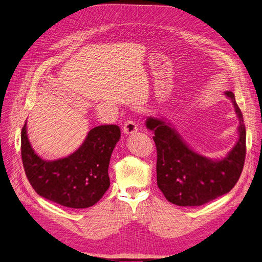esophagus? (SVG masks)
<instances>
[{
	"label": "esophagus",
	"instance_id": "1",
	"mask_svg": "<svg viewBox=\"0 0 262 262\" xmlns=\"http://www.w3.org/2000/svg\"><path fill=\"white\" fill-rule=\"evenodd\" d=\"M122 130L125 134L130 136V134H134V133L138 132V125H137L136 122L132 121V120H126V121L123 124Z\"/></svg>",
	"mask_w": 262,
	"mask_h": 262
}]
</instances>
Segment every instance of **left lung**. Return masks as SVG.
<instances>
[{
	"mask_svg": "<svg viewBox=\"0 0 262 262\" xmlns=\"http://www.w3.org/2000/svg\"><path fill=\"white\" fill-rule=\"evenodd\" d=\"M226 96L239 118V139L223 160L213 161L189 148L171 125L148 118L146 126L157 146V181L165 199L178 206H201L229 193L238 182L246 159V128L243 114L231 91Z\"/></svg>",
	"mask_w": 262,
	"mask_h": 262,
	"instance_id": "1",
	"label": "left lung"
}]
</instances>
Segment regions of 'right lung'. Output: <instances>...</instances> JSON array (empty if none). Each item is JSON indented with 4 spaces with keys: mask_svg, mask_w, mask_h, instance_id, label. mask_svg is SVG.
Masks as SVG:
<instances>
[{
    "mask_svg": "<svg viewBox=\"0 0 262 262\" xmlns=\"http://www.w3.org/2000/svg\"><path fill=\"white\" fill-rule=\"evenodd\" d=\"M121 136L116 124L91 129L81 146L69 157L44 161L34 152L26 134L20 133L24 171L39 196L69 208L93 206L110 186L108 167L111 153Z\"/></svg>",
    "mask_w": 262,
    "mask_h": 262,
    "instance_id": "obj_1",
    "label": "right lung"
}]
</instances>
